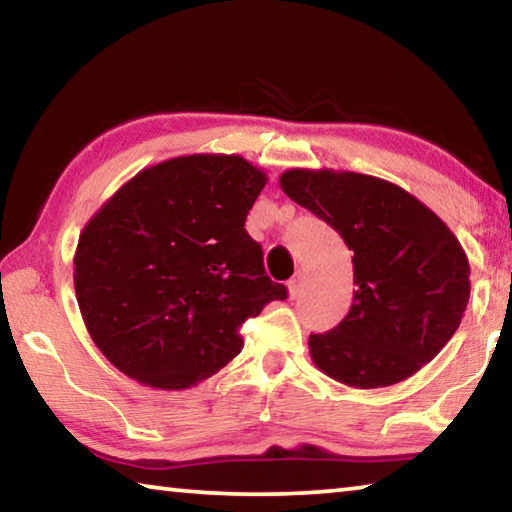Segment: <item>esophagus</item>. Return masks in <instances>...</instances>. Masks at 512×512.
Returning a JSON list of instances; mask_svg holds the SVG:
<instances>
[{
  "label": "esophagus",
  "instance_id": "34e87169",
  "mask_svg": "<svg viewBox=\"0 0 512 512\" xmlns=\"http://www.w3.org/2000/svg\"><path fill=\"white\" fill-rule=\"evenodd\" d=\"M287 289H289V296L296 298L300 294V289H303V275H300V273L294 275V278L287 282Z\"/></svg>",
  "mask_w": 512,
  "mask_h": 512
}]
</instances>
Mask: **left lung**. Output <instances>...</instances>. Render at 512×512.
I'll list each match as a JSON object with an SVG mask.
<instances>
[{
    "label": "left lung",
    "mask_w": 512,
    "mask_h": 512,
    "mask_svg": "<svg viewBox=\"0 0 512 512\" xmlns=\"http://www.w3.org/2000/svg\"><path fill=\"white\" fill-rule=\"evenodd\" d=\"M280 189L353 253V305L310 335L316 369L355 389L401 383L442 351L469 300V259L433 209L401 186L332 168H289Z\"/></svg>",
    "instance_id": "1"
}]
</instances>
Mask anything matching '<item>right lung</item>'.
<instances>
[{"label":"right lung","mask_w":512,"mask_h":512,"mask_svg":"<svg viewBox=\"0 0 512 512\" xmlns=\"http://www.w3.org/2000/svg\"><path fill=\"white\" fill-rule=\"evenodd\" d=\"M266 182L239 154H184L143 168L91 216L75 294L113 367L145 387L189 389L237 358L243 321L287 298L243 227Z\"/></svg>","instance_id":"right-lung-1"}]
</instances>
